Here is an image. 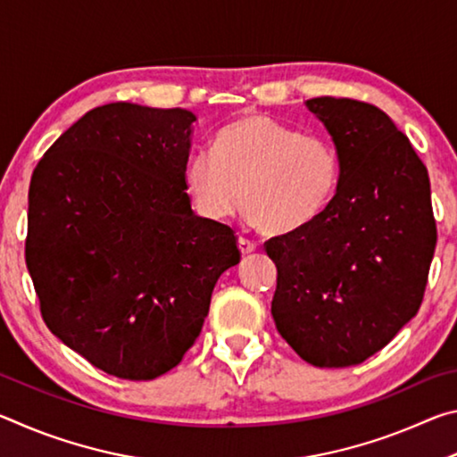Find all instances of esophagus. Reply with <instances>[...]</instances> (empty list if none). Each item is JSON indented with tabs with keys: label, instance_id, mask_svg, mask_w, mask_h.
Wrapping results in <instances>:
<instances>
[{
	"label": "esophagus",
	"instance_id": "1",
	"mask_svg": "<svg viewBox=\"0 0 457 457\" xmlns=\"http://www.w3.org/2000/svg\"><path fill=\"white\" fill-rule=\"evenodd\" d=\"M237 247H239V252H242V253H252V252H256L258 244L252 242V239L239 237V239H237Z\"/></svg>",
	"mask_w": 457,
	"mask_h": 457
}]
</instances>
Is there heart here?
Here are the masks:
<instances>
[{"instance_id":"b5f03b06","label":"heart","mask_w":457,"mask_h":457,"mask_svg":"<svg viewBox=\"0 0 457 457\" xmlns=\"http://www.w3.org/2000/svg\"><path fill=\"white\" fill-rule=\"evenodd\" d=\"M185 189L207 220L237 212L266 234L286 236L311 226L328 210L340 181L337 146L303 135L264 114H244L220 129L213 154H191Z\"/></svg>"}]
</instances>
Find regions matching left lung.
I'll return each mask as SVG.
<instances>
[{
    "label": "left lung",
    "instance_id": "left-lung-1",
    "mask_svg": "<svg viewBox=\"0 0 457 457\" xmlns=\"http://www.w3.org/2000/svg\"><path fill=\"white\" fill-rule=\"evenodd\" d=\"M340 157L337 195L311 226L270 239L276 328L314 367L359 365L420 311L436 252L428 169L373 104L306 100Z\"/></svg>",
    "mask_w": 457,
    "mask_h": 457
}]
</instances>
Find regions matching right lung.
<instances>
[{"instance_id": "1", "label": "right lung", "mask_w": 457, "mask_h": 457, "mask_svg": "<svg viewBox=\"0 0 457 457\" xmlns=\"http://www.w3.org/2000/svg\"><path fill=\"white\" fill-rule=\"evenodd\" d=\"M195 120L185 108L96 106L34 169L26 264L44 322L108 375L149 381L179 365L239 262L234 231L191 210Z\"/></svg>"}]
</instances>
